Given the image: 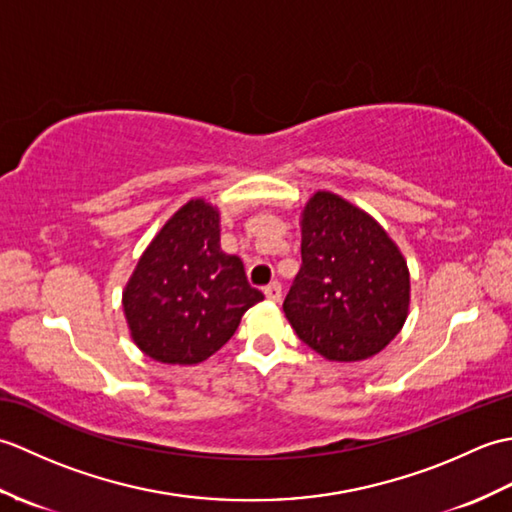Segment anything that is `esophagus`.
<instances>
[{
    "label": "esophagus",
    "instance_id": "obj_1",
    "mask_svg": "<svg viewBox=\"0 0 512 512\" xmlns=\"http://www.w3.org/2000/svg\"><path fill=\"white\" fill-rule=\"evenodd\" d=\"M264 295H266L268 301L279 303V301H281V284H279V281H273V284L266 286V288H264Z\"/></svg>",
    "mask_w": 512,
    "mask_h": 512
}]
</instances>
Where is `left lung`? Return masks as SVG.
Masks as SVG:
<instances>
[{"instance_id":"left-lung-1","label":"left lung","mask_w":512,"mask_h":512,"mask_svg":"<svg viewBox=\"0 0 512 512\" xmlns=\"http://www.w3.org/2000/svg\"><path fill=\"white\" fill-rule=\"evenodd\" d=\"M301 262L284 312L314 352L356 363L396 339L409 314V268L372 215L317 191L301 211Z\"/></svg>"}]
</instances>
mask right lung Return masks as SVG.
I'll list each match as a JSON object with an SVG mask.
<instances>
[{
    "instance_id": "right-lung-1",
    "label": "right lung",
    "mask_w": 512,
    "mask_h": 512,
    "mask_svg": "<svg viewBox=\"0 0 512 512\" xmlns=\"http://www.w3.org/2000/svg\"><path fill=\"white\" fill-rule=\"evenodd\" d=\"M262 299L242 259L220 248L217 206L193 198L140 255L123 290V312L140 352L158 363L198 365Z\"/></svg>"
}]
</instances>
